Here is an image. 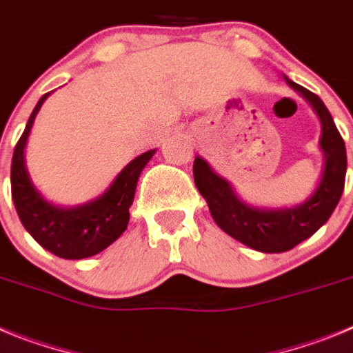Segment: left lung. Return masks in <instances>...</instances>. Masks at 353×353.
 <instances>
[{
	"instance_id": "8db88e82",
	"label": "left lung",
	"mask_w": 353,
	"mask_h": 353,
	"mask_svg": "<svg viewBox=\"0 0 353 353\" xmlns=\"http://www.w3.org/2000/svg\"><path fill=\"white\" fill-rule=\"evenodd\" d=\"M285 82L313 107L322 125L319 145L323 167L316 188L292 208H255L237 196L227 179L214 172L204 158L193 161L195 186L209 205L216 225L239 243L262 253H283L311 237L334 212L347 176V149L331 112L315 93L283 75Z\"/></svg>"
}]
</instances>
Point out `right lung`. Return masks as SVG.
Listing matches in <instances>:
<instances>
[{"instance_id": "1", "label": "right lung", "mask_w": 353, "mask_h": 353, "mask_svg": "<svg viewBox=\"0 0 353 353\" xmlns=\"http://www.w3.org/2000/svg\"><path fill=\"white\" fill-rule=\"evenodd\" d=\"M49 94L38 100L14 149L10 170L12 199L21 223L47 252L66 260L88 259L103 252L126 230L137 181L157 149L133 158L97 199L74 208L52 204L33 186L24 161V149L34 117Z\"/></svg>"}]
</instances>
